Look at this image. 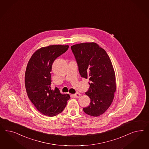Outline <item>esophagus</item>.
I'll return each mask as SVG.
<instances>
[{
    "label": "esophagus",
    "instance_id": "34e87169",
    "mask_svg": "<svg viewBox=\"0 0 149 149\" xmlns=\"http://www.w3.org/2000/svg\"><path fill=\"white\" fill-rule=\"evenodd\" d=\"M73 96H74L75 98H79V97L81 96V95H80L79 93H77L76 94H74Z\"/></svg>",
    "mask_w": 149,
    "mask_h": 149
}]
</instances>
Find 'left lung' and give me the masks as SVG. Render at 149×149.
<instances>
[{
  "label": "left lung",
  "mask_w": 149,
  "mask_h": 149,
  "mask_svg": "<svg viewBox=\"0 0 149 149\" xmlns=\"http://www.w3.org/2000/svg\"><path fill=\"white\" fill-rule=\"evenodd\" d=\"M71 49L81 77L90 80V89L85 94L90 97V104L83 110L92 116H99L110 107L116 92L111 61L106 51L94 42L75 44Z\"/></svg>",
  "instance_id": "obj_1"
}]
</instances>
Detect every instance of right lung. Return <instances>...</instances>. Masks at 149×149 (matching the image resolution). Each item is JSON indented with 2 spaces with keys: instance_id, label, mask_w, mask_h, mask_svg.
I'll use <instances>...</instances> for the list:
<instances>
[{
  "instance_id": "obj_1",
  "label": "right lung",
  "mask_w": 149,
  "mask_h": 149,
  "mask_svg": "<svg viewBox=\"0 0 149 149\" xmlns=\"http://www.w3.org/2000/svg\"><path fill=\"white\" fill-rule=\"evenodd\" d=\"M68 48V45H61L41 47L27 64L24 78L27 95L37 110L47 116L62 113L70 98L68 94H61L58 88H51L52 63Z\"/></svg>"
}]
</instances>
